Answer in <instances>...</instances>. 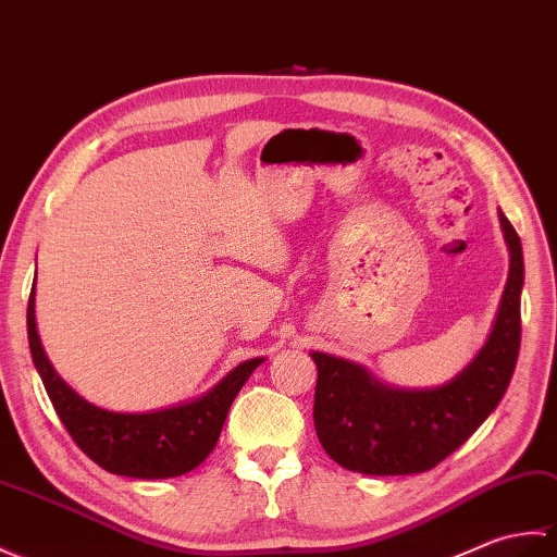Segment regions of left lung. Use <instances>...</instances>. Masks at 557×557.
I'll list each match as a JSON object with an SVG mask.
<instances>
[{
	"instance_id": "left-lung-1",
	"label": "left lung",
	"mask_w": 557,
	"mask_h": 557,
	"mask_svg": "<svg viewBox=\"0 0 557 557\" xmlns=\"http://www.w3.org/2000/svg\"><path fill=\"white\" fill-rule=\"evenodd\" d=\"M498 219L510 252L508 283L486 343L450 381L398 388L362 364L312 352L317 436L341 467L372 476L426 472L460 448L503 400L520 355L524 257L500 209Z\"/></svg>"
}]
</instances>
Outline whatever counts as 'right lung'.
<instances>
[{
  "instance_id": "1",
  "label": "right lung",
  "mask_w": 557,
  "mask_h": 557,
  "mask_svg": "<svg viewBox=\"0 0 557 557\" xmlns=\"http://www.w3.org/2000/svg\"><path fill=\"white\" fill-rule=\"evenodd\" d=\"M28 345L54 410L76 446L119 476L171 479L202 465L224 429L233 400L264 357L240 362L212 388L150 412H111L88 403L57 374L37 336L35 286L28 300Z\"/></svg>"
}]
</instances>
